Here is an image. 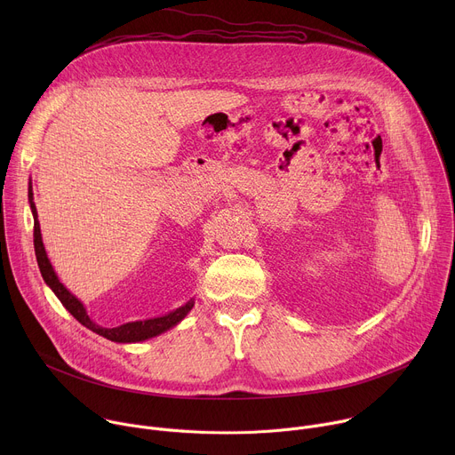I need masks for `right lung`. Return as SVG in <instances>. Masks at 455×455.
<instances>
[{
	"mask_svg": "<svg viewBox=\"0 0 455 455\" xmlns=\"http://www.w3.org/2000/svg\"><path fill=\"white\" fill-rule=\"evenodd\" d=\"M28 198H30V209H32V214H34V248H36V257H37V265H39L41 275H43L44 283L52 288V291L57 295L60 304L67 307L83 323V326H86L93 333H97V335H100V337H104L111 342H120V344L142 342V340L153 339V337L171 330L192 309L194 300H188L185 306L178 307L176 311H171L169 315H164V316H158V318L127 322V323H122V326H116V328H100V326H97V323L88 316L81 300L76 299L67 288L60 284V281L57 279V275H55V272H53V268L48 261L44 246H43V239H41L37 211H36V205L32 202V185H30V190H28Z\"/></svg>",
	"mask_w": 455,
	"mask_h": 455,
	"instance_id": "add662e5",
	"label": "right lung"
}]
</instances>
